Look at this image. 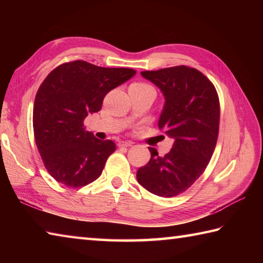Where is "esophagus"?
<instances>
[{
    "instance_id": "esophagus-1",
    "label": "esophagus",
    "mask_w": 263,
    "mask_h": 263,
    "mask_svg": "<svg viewBox=\"0 0 263 263\" xmlns=\"http://www.w3.org/2000/svg\"><path fill=\"white\" fill-rule=\"evenodd\" d=\"M132 146L131 141H119L118 142V147H130Z\"/></svg>"
}]
</instances>
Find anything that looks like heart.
<instances>
[{
  "label": "heart",
  "mask_w": 263,
  "mask_h": 263,
  "mask_svg": "<svg viewBox=\"0 0 263 263\" xmlns=\"http://www.w3.org/2000/svg\"><path fill=\"white\" fill-rule=\"evenodd\" d=\"M148 87H151V86H149V84H147V83H144V82H136V83L131 84L130 88H148Z\"/></svg>",
  "instance_id": "obj_1"
}]
</instances>
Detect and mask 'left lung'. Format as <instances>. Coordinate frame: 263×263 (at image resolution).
<instances>
[{
	"label": "left lung",
	"mask_w": 263,
	"mask_h": 263,
	"mask_svg": "<svg viewBox=\"0 0 263 263\" xmlns=\"http://www.w3.org/2000/svg\"><path fill=\"white\" fill-rule=\"evenodd\" d=\"M140 74L162 92L159 128L174 144L164 157L148 147L151 159L138 169L137 180L149 193L173 197L193 185L210 162L219 130V99L210 80L188 66Z\"/></svg>",
	"instance_id": "left-lung-1"
}]
</instances>
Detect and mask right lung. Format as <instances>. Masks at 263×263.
I'll use <instances>...</instances> for the list:
<instances>
[{
  "label": "right lung",
  "instance_id": "right-lung-1",
  "mask_svg": "<svg viewBox=\"0 0 263 263\" xmlns=\"http://www.w3.org/2000/svg\"><path fill=\"white\" fill-rule=\"evenodd\" d=\"M136 73L77 60L58 66L44 80L33 105L34 139L47 172L59 183L77 188L99 179L116 145L86 131L83 121Z\"/></svg>",
  "mask_w": 263,
  "mask_h": 263
}]
</instances>
